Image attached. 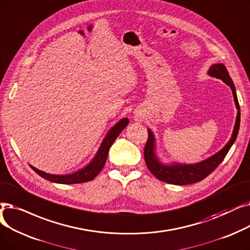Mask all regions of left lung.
Here are the masks:
<instances>
[{
	"instance_id": "1",
	"label": "left lung",
	"mask_w": 250,
	"mask_h": 250,
	"mask_svg": "<svg viewBox=\"0 0 250 250\" xmlns=\"http://www.w3.org/2000/svg\"><path fill=\"white\" fill-rule=\"evenodd\" d=\"M208 74L212 77L222 79L226 84H228L232 89L236 108L238 110L232 137L229 140L228 144L224 146L223 149H221L219 152L213 154L212 157L208 158L204 162L195 164V165L165 166L159 162L156 154H154V151H153L154 138H153L152 132L150 130H148V137H147V141L146 144L145 152H144L145 161L150 173L153 174L159 180L163 182H167L175 185H187V184L196 183L205 179L206 177H208L223 162L225 157L227 156V153L231 148L232 145L234 144V141L236 140L237 134H238V131H239V126H240V106H239L238 99H237L234 83L228 73L227 68H226L225 65L223 64L211 65V67L208 70Z\"/></svg>"
}]
</instances>
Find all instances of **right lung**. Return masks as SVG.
<instances>
[{"instance_id":"add662e5","label":"right lung","mask_w":250,"mask_h":250,"mask_svg":"<svg viewBox=\"0 0 250 250\" xmlns=\"http://www.w3.org/2000/svg\"><path fill=\"white\" fill-rule=\"evenodd\" d=\"M128 123H129V121L127 118H124L121 121H119L104 137L103 144L97 153L96 158L93 159V161L88 166H86L85 168H83L73 174L53 175V174H47L41 170H38L37 168L32 167V166H30V167L35 173H38L41 177L44 178V179L49 180L51 182H55V183L76 184V183H83V182L91 181L94 179V177L98 176V174L104 168L106 158H108L110 147L112 146L113 142L116 140V138L119 136V134L122 132V130L127 126Z\"/></svg>"}]
</instances>
